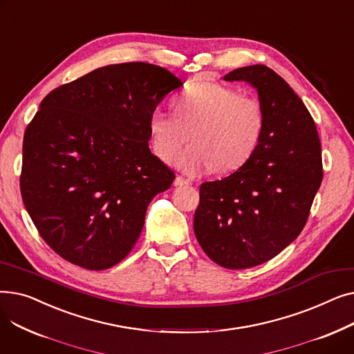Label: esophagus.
Masks as SVG:
<instances>
[{
  "instance_id": "esophagus-1",
  "label": "esophagus",
  "mask_w": 354,
  "mask_h": 354,
  "mask_svg": "<svg viewBox=\"0 0 354 354\" xmlns=\"http://www.w3.org/2000/svg\"><path fill=\"white\" fill-rule=\"evenodd\" d=\"M174 185H175V187H188V185H191V182L188 179L182 178V176H176L175 180H174Z\"/></svg>"
}]
</instances>
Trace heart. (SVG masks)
I'll return each instance as SVG.
<instances>
[{
  "label": "heart",
  "instance_id": "b5f03b06",
  "mask_svg": "<svg viewBox=\"0 0 354 354\" xmlns=\"http://www.w3.org/2000/svg\"><path fill=\"white\" fill-rule=\"evenodd\" d=\"M174 111L175 116L153 111L147 124L149 136L155 155L167 162L189 135L192 145L175 162L188 175L239 169L255 152L266 123L259 100L205 79L185 88L174 102Z\"/></svg>",
  "mask_w": 354,
  "mask_h": 354
}]
</instances>
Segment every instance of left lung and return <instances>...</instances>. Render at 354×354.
<instances>
[{"label": "left lung", "mask_w": 354, "mask_h": 354, "mask_svg": "<svg viewBox=\"0 0 354 354\" xmlns=\"http://www.w3.org/2000/svg\"><path fill=\"white\" fill-rule=\"evenodd\" d=\"M224 80L255 88L264 130L245 165L201 185L194 231L214 263L244 270L274 258L303 231L323 179L322 145L303 100L270 67L235 68Z\"/></svg>", "instance_id": "8db88e82"}]
</instances>
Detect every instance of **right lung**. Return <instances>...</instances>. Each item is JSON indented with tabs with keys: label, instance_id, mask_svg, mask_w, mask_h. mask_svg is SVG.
<instances>
[{
	"label": "right lung",
	"instance_id": "obj_1",
	"mask_svg": "<svg viewBox=\"0 0 354 354\" xmlns=\"http://www.w3.org/2000/svg\"><path fill=\"white\" fill-rule=\"evenodd\" d=\"M183 83L147 63L109 64L44 97L26 129L21 195L46 243L100 271L130 252L175 174L149 149V119Z\"/></svg>",
	"mask_w": 354,
	"mask_h": 354
}]
</instances>
